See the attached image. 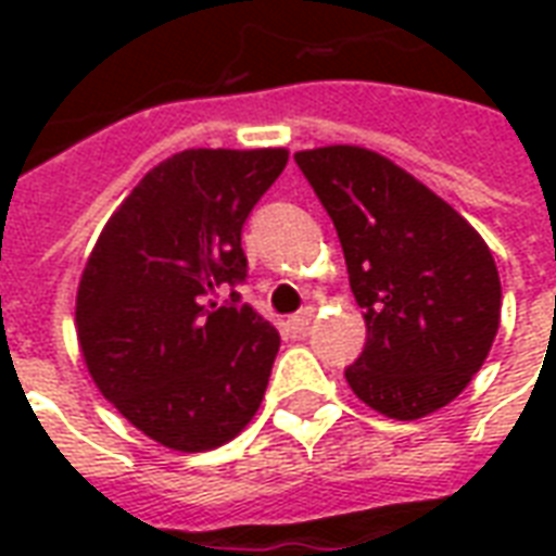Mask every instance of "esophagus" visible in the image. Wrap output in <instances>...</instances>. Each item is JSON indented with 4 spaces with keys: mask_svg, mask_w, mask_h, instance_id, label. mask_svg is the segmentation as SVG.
<instances>
[{
    "mask_svg": "<svg viewBox=\"0 0 556 556\" xmlns=\"http://www.w3.org/2000/svg\"><path fill=\"white\" fill-rule=\"evenodd\" d=\"M312 320H314V308L312 305H308V308H303V312L296 314V317H291V320H288V331H291V334H305V331H308V326H312Z\"/></svg>",
    "mask_w": 556,
    "mask_h": 556,
    "instance_id": "34e87169",
    "label": "esophagus"
}]
</instances>
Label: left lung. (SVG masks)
<instances>
[{"instance_id":"1","label":"left lung","mask_w":556,"mask_h":556,"mask_svg":"<svg viewBox=\"0 0 556 556\" xmlns=\"http://www.w3.org/2000/svg\"><path fill=\"white\" fill-rule=\"evenodd\" d=\"M338 227L366 349L346 380L375 413L415 421L465 392L500 331L491 248L395 161L355 143L294 152Z\"/></svg>"}]
</instances>
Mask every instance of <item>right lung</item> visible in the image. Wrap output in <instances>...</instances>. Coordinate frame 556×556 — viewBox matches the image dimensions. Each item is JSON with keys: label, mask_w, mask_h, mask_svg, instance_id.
<instances>
[{"label": "right lung", "mask_w": 556, "mask_h": 556, "mask_svg": "<svg viewBox=\"0 0 556 556\" xmlns=\"http://www.w3.org/2000/svg\"><path fill=\"white\" fill-rule=\"evenodd\" d=\"M288 150H185L109 216L77 286L74 326L94 387L178 453L236 439L260 409L277 329L218 288L248 274L242 225Z\"/></svg>", "instance_id": "right-lung-1"}]
</instances>
